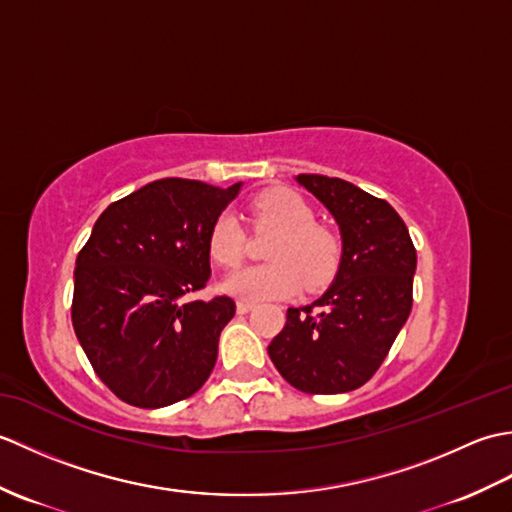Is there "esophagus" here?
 <instances>
[{
	"mask_svg": "<svg viewBox=\"0 0 512 512\" xmlns=\"http://www.w3.org/2000/svg\"><path fill=\"white\" fill-rule=\"evenodd\" d=\"M250 310H253V303L237 301V312H239V314H246V312H250Z\"/></svg>",
	"mask_w": 512,
	"mask_h": 512,
	"instance_id": "obj_1",
	"label": "esophagus"
}]
</instances>
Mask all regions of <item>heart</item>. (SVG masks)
I'll list each match as a JSON object with an SVG mask.
<instances>
[{
  "instance_id": "1",
  "label": "heart",
  "mask_w": 512,
  "mask_h": 512,
  "mask_svg": "<svg viewBox=\"0 0 512 512\" xmlns=\"http://www.w3.org/2000/svg\"><path fill=\"white\" fill-rule=\"evenodd\" d=\"M257 228H275L266 257L273 262L246 266L224 279L226 292L244 301L284 299L301 284L317 290L336 275L341 242L330 228L314 222L310 204L290 189H270L250 204ZM246 235L237 215L222 211L209 231V255L215 264L233 268L242 262Z\"/></svg>"
}]
</instances>
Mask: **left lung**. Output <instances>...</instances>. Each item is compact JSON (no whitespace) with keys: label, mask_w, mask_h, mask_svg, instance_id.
Here are the masks:
<instances>
[{"label":"left lung","mask_w":512,"mask_h":512,"mask_svg":"<svg viewBox=\"0 0 512 512\" xmlns=\"http://www.w3.org/2000/svg\"><path fill=\"white\" fill-rule=\"evenodd\" d=\"M295 180L339 224L341 262L317 301L288 308L268 354L292 387L345 394L374 376L407 323L416 248L385 200L341 178L301 173Z\"/></svg>","instance_id":"left-lung-1"}]
</instances>
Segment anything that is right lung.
Returning a JSON list of instances; mask_svg holds the SVG:
<instances>
[{
	"label": "right lung",
	"mask_w": 512,
	"mask_h": 512,
	"mask_svg": "<svg viewBox=\"0 0 512 512\" xmlns=\"http://www.w3.org/2000/svg\"><path fill=\"white\" fill-rule=\"evenodd\" d=\"M228 189L165 178L107 206L74 268L72 325L94 372L134 407L198 391L217 361L235 301H189L211 277L209 231Z\"/></svg>",
	"instance_id": "obj_1"
}]
</instances>
